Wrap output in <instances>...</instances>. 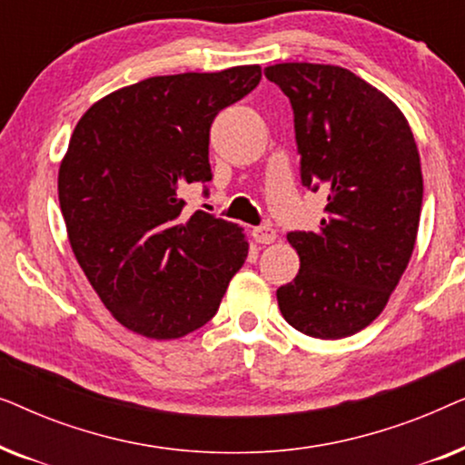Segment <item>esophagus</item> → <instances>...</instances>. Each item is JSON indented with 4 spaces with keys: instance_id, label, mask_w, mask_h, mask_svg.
Returning a JSON list of instances; mask_svg holds the SVG:
<instances>
[{
    "instance_id": "1",
    "label": "esophagus",
    "mask_w": 465,
    "mask_h": 465,
    "mask_svg": "<svg viewBox=\"0 0 465 465\" xmlns=\"http://www.w3.org/2000/svg\"><path fill=\"white\" fill-rule=\"evenodd\" d=\"M252 237L256 239V243L269 245V243H272V241H277V232L272 231L271 226H258L252 231Z\"/></svg>"
}]
</instances>
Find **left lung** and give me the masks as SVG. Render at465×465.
Returning a JSON list of instances; mask_svg holds the SVG:
<instances>
[{
  "instance_id": "1",
  "label": "left lung",
  "mask_w": 465,
  "mask_h": 465,
  "mask_svg": "<svg viewBox=\"0 0 465 465\" xmlns=\"http://www.w3.org/2000/svg\"><path fill=\"white\" fill-rule=\"evenodd\" d=\"M264 75L294 110L304 186L328 190L313 232H288L301 258L277 290L282 315L313 339L351 336L377 320L402 279L421 218V158L402 110L339 65L277 63Z\"/></svg>"
}]
</instances>
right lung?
<instances>
[{
    "label": "right lung",
    "instance_id": "add662e5",
    "mask_svg": "<svg viewBox=\"0 0 465 465\" xmlns=\"http://www.w3.org/2000/svg\"><path fill=\"white\" fill-rule=\"evenodd\" d=\"M260 78V65L154 75L105 94L75 124L59 167L69 245L131 332L173 341L205 326L243 266V228L205 212L183 218L180 190L212 180L215 114Z\"/></svg>",
    "mask_w": 465,
    "mask_h": 465
}]
</instances>
